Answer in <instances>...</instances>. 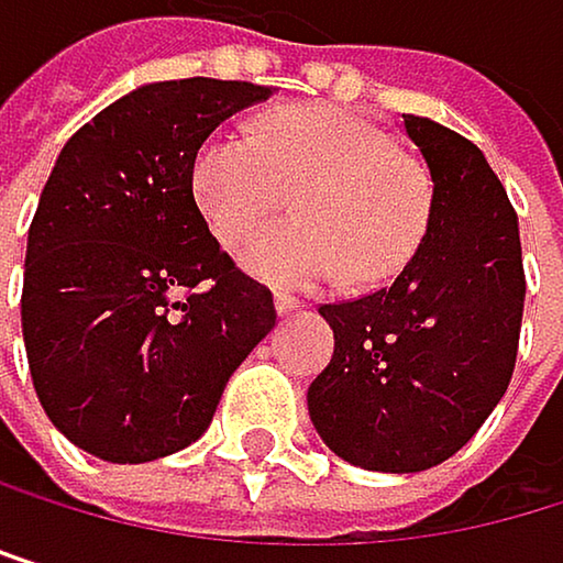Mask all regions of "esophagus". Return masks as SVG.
Returning a JSON list of instances; mask_svg holds the SVG:
<instances>
[{"label": "esophagus", "mask_w": 563, "mask_h": 563, "mask_svg": "<svg viewBox=\"0 0 563 563\" xmlns=\"http://www.w3.org/2000/svg\"><path fill=\"white\" fill-rule=\"evenodd\" d=\"M273 307H276V313H279V317H287V313L300 310V303H297L294 297H287V294H276V297H273Z\"/></svg>", "instance_id": "34e87169"}]
</instances>
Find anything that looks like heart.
Returning <instances> with one entry per match:
<instances>
[{
    "instance_id": "1",
    "label": "heart",
    "mask_w": 563,
    "mask_h": 563,
    "mask_svg": "<svg viewBox=\"0 0 563 563\" xmlns=\"http://www.w3.org/2000/svg\"><path fill=\"white\" fill-rule=\"evenodd\" d=\"M191 185L225 246L294 196L297 222L263 229L240 250L250 276L294 294L328 287L344 269L351 284H382L416 253L429 219L426 172L385 128L328 103L279 111L256 134H212Z\"/></svg>"
}]
</instances>
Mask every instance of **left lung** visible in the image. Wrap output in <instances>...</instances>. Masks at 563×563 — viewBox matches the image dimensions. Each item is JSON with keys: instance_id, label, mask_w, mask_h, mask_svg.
Instances as JSON below:
<instances>
[{"instance_id": "obj_1", "label": "left lung", "mask_w": 563, "mask_h": 563, "mask_svg": "<svg viewBox=\"0 0 563 563\" xmlns=\"http://www.w3.org/2000/svg\"><path fill=\"white\" fill-rule=\"evenodd\" d=\"M401 124L432 172L426 232L388 287L320 303L334 357L307 391L320 439L378 473H422L476 435L514 378L527 297L517 212L483 151Z\"/></svg>"}]
</instances>
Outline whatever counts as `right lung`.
Wrapping results in <instances>:
<instances>
[{
	"label": "right lung",
	"instance_id": "add662e5",
	"mask_svg": "<svg viewBox=\"0 0 563 563\" xmlns=\"http://www.w3.org/2000/svg\"><path fill=\"white\" fill-rule=\"evenodd\" d=\"M246 80H165L114 100L40 196L23 341L49 422L107 463L196 442L225 382L276 323L273 294L219 250L191 172L206 137L266 100Z\"/></svg>",
	"mask_w": 563,
	"mask_h": 563
}]
</instances>
